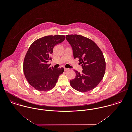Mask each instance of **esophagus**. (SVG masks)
<instances>
[{
	"label": "esophagus",
	"mask_w": 132,
	"mask_h": 132,
	"mask_svg": "<svg viewBox=\"0 0 132 132\" xmlns=\"http://www.w3.org/2000/svg\"><path fill=\"white\" fill-rule=\"evenodd\" d=\"M70 69H69V68H64V71H68V70H69Z\"/></svg>",
	"instance_id": "1"
}]
</instances>
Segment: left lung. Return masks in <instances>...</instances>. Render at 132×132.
Listing matches in <instances>:
<instances>
[{
  "instance_id": "left-lung-1",
  "label": "left lung",
  "mask_w": 132,
  "mask_h": 132,
  "mask_svg": "<svg viewBox=\"0 0 132 132\" xmlns=\"http://www.w3.org/2000/svg\"><path fill=\"white\" fill-rule=\"evenodd\" d=\"M66 37L74 58H79L82 68V73L74 70L75 78L70 81L71 87L82 93L93 89L105 74L106 64L101 50L92 40L81 35H70Z\"/></svg>"
}]
</instances>
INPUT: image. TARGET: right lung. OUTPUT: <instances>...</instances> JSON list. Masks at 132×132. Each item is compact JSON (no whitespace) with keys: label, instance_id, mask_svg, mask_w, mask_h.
<instances>
[{"label":"right lung","instance_id":"1","mask_svg":"<svg viewBox=\"0 0 132 132\" xmlns=\"http://www.w3.org/2000/svg\"><path fill=\"white\" fill-rule=\"evenodd\" d=\"M65 39V36H47L37 39L30 46L25 57L23 71L27 80L36 89L50 90L63 73V68L50 67L47 63L51 60L53 47Z\"/></svg>","mask_w":132,"mask_h":132}]
</instances>
